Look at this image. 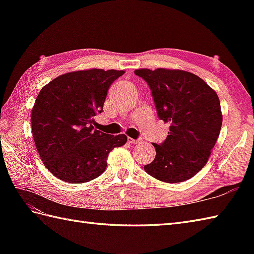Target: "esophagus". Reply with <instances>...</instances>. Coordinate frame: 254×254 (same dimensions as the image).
<instances>
[{"instance_id":"esophagus-1","label":"esophagus","mask_w":254,"mask_h":254,"mask_svg":"<svg viewBox=\"0 0 254 254\" xmlns=\"http://www.w3.org/2000/svg\"><path fill=\"white\" fill-rule=\"evenodd\" d=\"M127 142L128 143H131V144H139V143H142V139H134V138H131V137H128L127 138Z\"/></svg>"}]
</instances>
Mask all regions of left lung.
Masks as SVG:
<instances>
[{
	"label": "left lung",
	"instance_id": "8db88e82",
	"mask_svg": "<svg viewBox=\"0 0 254 254\" xmlns=\"http://www.w3.org/2000/svg\"><path fill=\"white\" fill-rule=\"evenodd\" d=\"M134 73L148 84L158 118L170 126L165 141L153 144L156 157L145 171L169 183L190 179L206 165L222 128L217 94L190 72L142 68Z\"/></svg>",
	"mask_w": 254,
	"mask_h": 254
}]
</instances>
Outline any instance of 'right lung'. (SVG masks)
<instances>
[{
    "label": "right lung",
    "mask_w": 254,
    "mask_h": 254,
    "mask_svg": "<svg viewBox=\"0 0 254 254\" xmlns=\"http://www.w3.org/2000/svg\"><path fill=\"white\" fill-rule=\"evenodd\" d=\"M124 71L93 68L60 75L42 87L31 111V130L41 160L53 176L88 182L106 170L107 157L127 141L124 134L95 130L108 89Z\"/></svg>",
    "instance_id": "1"
}]
</instances>
